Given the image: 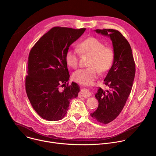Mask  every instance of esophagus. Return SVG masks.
<instances>
[{"label":"esophagus","mask_w":156,"mask_h":156,"mask_svg":"<svg viewBox=\"0 0 156 156\" xmlns=\"http://www.w3.org/2000/svg\"><path fill=\"white\" fill-rule=\"evenodd\" d=\"M80 95L84 98H88L91 96V93L86 89H83L80 93Z\"/></svg>","instance_id":"obj_1"}]
</instances>
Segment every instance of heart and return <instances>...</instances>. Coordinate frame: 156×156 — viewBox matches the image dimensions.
<instances>
[{
  "label": "heart",
  "instance_id": "obj_1",
  "mask_svg": "<svg viewBox=\"0 0 156 156\" xmlns=\"http://www.w3.org/2000/svg\"><path fill=\"white\" fill-rule=\"evenodd\" d=\"M77 49L67 51L65 55L66 63L76 68L79 63L80 53L91 55L87 68L79 69L73 74V79L85 85H91L101 72L108 71L114 60V52L110 47L104 46L102 42L95 37H89L81 42Z\"/></svg>",
  "mask_w": 156,
  "mask_h": 156
}]
</instances>
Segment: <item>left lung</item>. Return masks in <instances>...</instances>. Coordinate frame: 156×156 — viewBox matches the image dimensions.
Listing matches in <instances>:
<instances>
[{"mask_svg": "<svg viewBox=\"0 0 156 156\" xmlns=\"http://www.w3.org/2000/svg\"><path fill=\"white\" fill-rule=\"evenodd\" d=\"M94 31L110 37L114 52L113 64L104 80L110 90L104 91L99 87L95 94L98 107L91 114L97 122L107 124L119 116L125 105L135 78V63L129 42L119 31L112 29Z\"/></svg>", "mask_w": 156, "mask_h": 156, "instance_id": "left-lung-1", "label": "left lung"}]
</instances>
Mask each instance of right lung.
I'll return each mask as SVG.
<instances>
[{
	"mask_svg": "<svg viewBox=\"0 0 156 156\" xmlns=\"http://www.w3.org/2000/svg\"><path fill=\"white\" fill-rule=\"evenodd\" d=\"M86 28L54 27L44 34L30 51L26 76V92L31 105L42 119H62L70 101L78 97L80 87L72 82L65 55L71 44ZM60 87H64L63 90Z\"/></svg>",
	"mask_w": 156,
	"mask_h": 156,
	"instance_id": "obj_1",
	"label": "right lung"
}]
</instances>
